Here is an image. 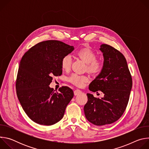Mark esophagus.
<instances>
[{
    "mask_svg": "<svg viewBox=\"0 0 149 149\" xmlns=\"http://www.w3.org/2000/svg\"><path fill=\"white\" fill-rule=\"evenodd\" d=\"M81 93H82V91H81L80 90H79V89H77V90H75L74 91V95H79V94H81Z\"/></svg>",
    "mask_w": 149,
    "mask_h": 149,
    "instance_id": "34e87169",
    "label": "esophagus"
}]
</instances>
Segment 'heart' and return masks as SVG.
<instances>
[{
    "label": "heart",
    "instance_id": "obj_1",
    "mask_svg": "<svg viewBox=\"0 0 149 149\" xmlns=\"http://www.w3.org/2000/svg\"><path fill=\"white\" fill-rule=\"evenodd\" d=\"M77 55L82 59L86 64L87 71L93 74L98 73L103 68L104 63L101 59L97 58L96 53L90 48H84L79 50ZM72 58L70 55L63 56L61 60V65L63 70L68 71L71 66ZM88 81V77L85 75L72 74L69 77V81L78 87H82Z\"/></svg>",
    "mask_w": 149,
    "mask_h": 149
}]
</instances>
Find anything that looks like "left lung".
<instances>
[{
	"mask_svg": "<svg viewBox=\"0 0 149 149\" xmlns=\"http://www.w3.org/2000/svg\"><path fill=\"white\" fill-rule=\"evenodd\" d=\"M104 58L101 73L89 85V90L104 94L101 99L87 94L84 111L87 119L97 125L110 124L123 114L128 104L132 78L124 56L114 47L102 44Z\"/></svg>",
	"mask_w": 149,
	"mask_h": 149,
	"instance_id": "1",
	"label": "left lung"
}]
</instances>
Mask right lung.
Instances as JSON below:
<instances>
[{"instance_id": "1", "label": "right lung", "mask_w": 149, "mask_h": 149, "mask_svg": "<svg viewBox=\"0 0 149 149\" xmlns=\"http://www.w3.org/2000/svg\"><path fill=\"white\" fill-rule=\"evenodd\" d=\"M74 49L61 41L48 40L31 47L21 59L16 94L25 113L36 123L51 125L64 115L74 97L73 90L62 86L55 92L49 85L53 77L62 75L61 60Z\"/></svg>"}]
</instances>
